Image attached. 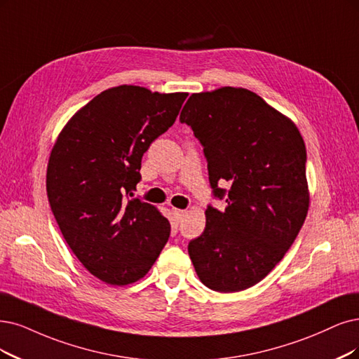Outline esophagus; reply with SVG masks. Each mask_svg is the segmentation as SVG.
<instances>
[{
    "instance_id": "1",
    "label": "esophagus",
    "mask_w": 359,
    "mask_h": 359,
    "mask_svg": "<svg viewBox=\"0 0 359 359\" xmlns=\"http://www.w3.org/2000/svg\"><path fill=\"white\" fill-rule=\"evenodd\" d=\"M172 216H175L176 222H182L183 217L187 216V211H184V210H179V208H172Z\"/></svg>"
}]
</instances>
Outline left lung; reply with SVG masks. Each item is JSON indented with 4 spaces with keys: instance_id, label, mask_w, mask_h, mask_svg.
<instances>
[{
    "instance_id": "obj_1",
    "label": "left lung",
    "mask_w": 359,
    "mask_h": 359,
    "mask_svg": "<svg viewBox=\"0 0 359 359\" xmlns=\"http://www.w3.org/2000/svg\"><path fill=\"white\" fill-rule=\"evenodd\" d=\"M180 121L204 146L215 195L205 229L188 245L201 283L235 293L260 283L294 243L309 210L306 146L297 126L256 93L220 87L194 93Z\"/></svg>"
}]
</instances>
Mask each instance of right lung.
I'll return each instance as SVG.
<instances>
[{"instance_id":"1","label":"right lung","mask_w":359,"mask_h":359,"mask_svg":"<svg viewBox=\"0 0 359 359\" xmlns=\"http://www.w3.org/2000/svg\"><path fill=\"white\" fill-rule=\"evenodd\" d=\"M188 93L139 86L102 91L59 133L47 165V196L83 266L111 285L149 272L170 236L156 207L133 196L142 156L175 124Z\"/></svg>"}]
</instances>
